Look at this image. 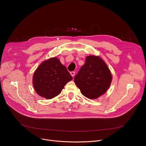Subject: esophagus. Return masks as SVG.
<instances>
[{"label":"esophagus","mask_w":146,"mask_h":146,"mask_svg":"<svg viewBox=\"0 0 146 146\" xmlns=\"http://www.w3.org/2000/svg\"><path fill=\"white\" fill-rule=\"evenodd\" d=\"M70 74L73 77V76H74V74H75V72H70Z\"/></svg>","instance_id":"1"}]
</instances>
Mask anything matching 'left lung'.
I'll list each match as a JSON object with an SVG mask.
<instances>
[{
	"label": "left lung",
	"instance_id": "8db88e82",
	"mask_svg": "<svg viewBox=\"0 0 146 146\" xmlns=\"http://www.w3.org/2000/svg\"><path fill=\"white\" fill-rule=\"evenodd\" d=\"M82 94L90 99L99 98L109 88L112 75L109 68L98 56H89L74 77Z\"/></svg>",
	"mask_w": 146,
	"mask_h": 146
}]
</instances>
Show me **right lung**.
Instances as JSON below:
<instances>
[{
    "mask_svg": "<svg viewBox=\"0 0 146 146\" xmlns=\"http://www.w3.org/2000/svg\"><path fill=\"white\" fill-rule=\"evenodd\" d=\"M73 79L66 66L56 58L43 61L35 70L33 85L40 96L50 99L58 95L66 84Z\"/></svg>",
    "mask_w": 146,
    "mask_h": 146,
    "instance_id": "obj_1",
    "label": "right lung"
}]
</instances>
